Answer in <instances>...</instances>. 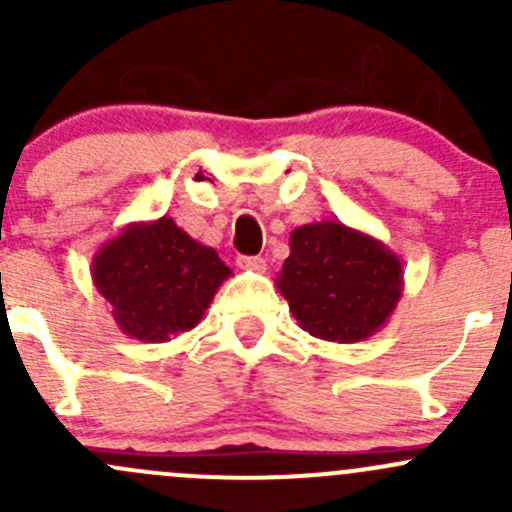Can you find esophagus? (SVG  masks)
Here are the masks:
<instances>
[{
    "label": "esophagus",
    "mask_w": 512,
    "mask_h": 512,
    "mask_svg": "<svg viewBox=\"0 0 512 512\" xmlns=\"http://www.w3.org/2000/svg\"><path fill=\"white\" fill-rule=\"evenodd\" d=\"M237 267L240 270H250V272H265L267 270V260L265 257L255 255V257H237Z\"/></svg>",
    "instance_id": "1"
}]
</instances>
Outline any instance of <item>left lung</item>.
Segmentation results:
<instances>
[{
	"label": "left lung",
	"mask_w": 512,
	"mask_h": 512,
	"mask_svg": "<svg viewBox=\"0 0 512 512\" xmlns=\"http://www.w3.org/2000/svg\"><path fill=\"white\" fill-rule=\"evenodd\" d=\"M275 282L304 332L354 344L374 337L394 314L404 294V262L376 237L322 220L292 230Z\"/></svg>",
	"instance_id": "obj_1"
}]
</instances>
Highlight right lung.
I'll return each mask as SVG.
<instances>
[{
    "label": "right lung",
    "mask_w": 512,
    "mask_h": 512,
    "mask_svg": "<svg viewBox=\"0 0 512 512\" xmlns=\"http://www.w3.org/2000/svg\"><path fill=\"white\" fill-rule=\"evenodd\" d=\"M230 275L213 247L193 240L168 215L126 225L91 262V280L111 304L118 329L146 344L190 332Z\"/></svg>",
    "instance_id": "add662e5"
}]
</instances>
